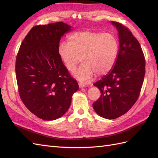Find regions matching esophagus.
I'll list each match as a JSON object with an SVG mask.
<instances>
[{
	"label": "esophagus",
	"mask_w": 158,
	"mask_h": 158,
	"mask_svg": "<svg viewBox=\"0 0 158 158\" xmlns=\"http://www.w3.org/2000/svg\"><path fill=\"white\" fill-rule=\"evenodd\" d=\"M78 85H79V88H84V87H85V85L84 84H83V83H79L78 84Z\"/></svg>",
	"instance_id": "34e87169"
}]
</instances>
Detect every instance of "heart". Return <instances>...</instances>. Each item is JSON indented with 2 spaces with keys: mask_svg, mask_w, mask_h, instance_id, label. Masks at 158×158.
I'll list each match as a JSON object with an SVG mask.
<instances>
[{
  "mask_svg": "<svg viewBox=\"0 0 158 158\" xmlns=\"http://www.w3.org/2000/svg\"><path fill=\"white\" fill-rule=\"evenodd\" d=\"M118 46L117 38L112 33L78 31L71 33L68 41L60 43L58 53L70 72L82 60L83 63L73 76L80 82L89 83L94 74L102 76L111 71L117 59Z\"/></svg>",
  "mask_w": 158,
  "mask_h": 158,
  "instance_id": "obj_1",
  "label": "heart"
}]
</instances>
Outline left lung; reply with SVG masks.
<instances>
[{"instance_id":"8db88e82","label":"left lung","mask_w":158,"mask_h":158,"mask_svg":"<svg viewBox=\"0 0 158 158\" xmlns=\"http://www.w3.org/2000/svg\"><path fill=\"white\" fill-rule=\"evenodd\" d=\"M118 31L119 51L113 69L94 84L101 96L93 103L99 116L114 119L122 116L139 97L145 76V57L139 42L128 27L112 22Z\"/></svg>"}]
</instances>
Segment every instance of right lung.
Returning a JSON list of instances; mask_svg holds the SVG:
<instances>
[{"instance_id": "obj_1", "label": "right lung", "mask_w": 158, "mask_h": 158, "mask_svg": "<svg viewBox=\"0 0 158 158\" xmlns=\"http://www.w3.org/2000/svg\"><path fill=\"white\" fill-rule=\"evenodd\" d=\"M70 29L62 22L33 27L16 56L19 95L27 109L43 120L63 116L79 88L58 53L61 37Z\"/></svg>"}]
</instances>
